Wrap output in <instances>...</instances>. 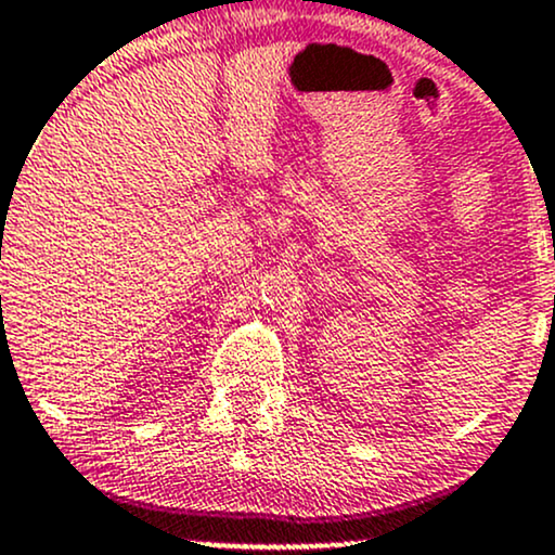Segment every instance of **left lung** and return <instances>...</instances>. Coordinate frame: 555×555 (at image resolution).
<instances>
[{
    "mask_svg": "<svg viewBox=\"0 0 555 555\" xmlns=\"http://www.w3.org/2000/svg\"><path fill=\"white\" fill-rule=\"evenodd\" d=\"M553 306H555V302H553Z\"/></svg>",
    "mask_w": 555,
    "mask_h": 555,
    "instance_id": "1",
    "label": "left lung"
}]
</instances>
